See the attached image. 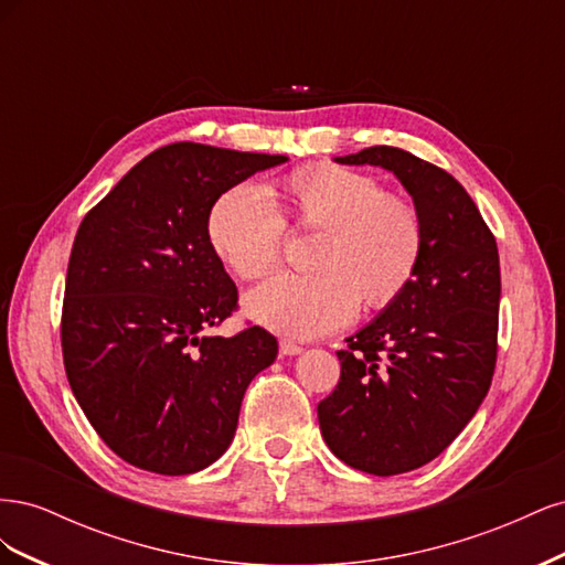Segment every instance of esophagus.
<instances>
[{
  "label": "esophagus",
  "instance_id": "34e87169",
  "mask_svg": "<svg viewBox=\"0 0 565 565\" xmlns=\"http://www.w3.org/2000/svg\"><path fill=\"white\" fill-rule=\"evenodd\" d=\"M303 349L297 347L295 341H280V353L282 355H299Z\"/></svg>",
  "mask_w": 565,
  "mask_h": 565
}]
</instances>
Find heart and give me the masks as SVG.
Here are the masks:
<instances>
[{
	"instance_id": "obj_1",
	"label": "heart",
	"mask_w": 565,
	"mask_h": 565,
	"mask_svg": "<svg viewBox=\"0 0 565 565\" xmlns=\"http://www.w3.org/2000/svg\"><path fill=\"white\" fill-rule=\"evenodd\" d=\"M289 214L320 228L313 273H278L245 297L264 328L297 339L324 337L365 306L382 309L415 278L424 224L417 207L363 172L334 164L306 167L282 183ZM207 241L237 278H259L280 259L285 218L262 188L243 183L207 214Z\"/></svg>"
}]
</instances>
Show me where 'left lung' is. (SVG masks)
I'll return each instance as SVG.
<instances>
[{"label": "left lung", "mask_w": 565, "mask_h": 565, "mask_svg": "<svg viewBox=\"0 0 565 565\" xmlns=\"http://www.w3.org/2000/svg\"><path fill=\"white\" fill-rule=\"evenodd\" d=\"M334 162L386 169L424 224L415 278L337 351L339 384L318 405L320 434L344 465L396 476L446 450L486 398L498 361L500 254L446 169L391 146Z\"/></svg>", "instance_id": "left-lung-1"}]
</instances>
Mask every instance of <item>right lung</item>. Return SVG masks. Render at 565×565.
<instances>
[{
    "mask_svg": "<svg viewBox=\"0 0 565 565\" xmlns=\"http://www.w3.org/2000/svg\"><path fill=\"white\" fill-rule=\"evenodd\" d=\"M282 162L172 143L82 218L65 278V374L96 434L134 467H210L231 446L249 382L276 361L278 341L259 324L207 334L237 306L207 214L233 185Z\"/></svg>",
    "mask_w": 565,
    "mask_h": 565,
    "instance_id": "right-lung-1",
    "label": "right lung"
}]
</instances>
